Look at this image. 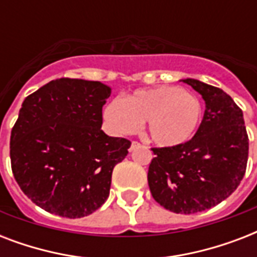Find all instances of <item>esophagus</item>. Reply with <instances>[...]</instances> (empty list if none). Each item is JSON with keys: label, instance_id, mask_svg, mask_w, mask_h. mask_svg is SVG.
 <instances>
[{"label": "esophagus", "instance_id": "obj_1", "mask_svg": "<svg viewBox=\"0 0 257 257\" xmlns=\"http://www.w3.org/2000/svg\"><path fill=\"white\" fill-rule=\"evenodd\" d=\"M139 147H141L140 143H137V141H133L132 145H131V148H129V152H132V151H135V149H137Z\"/></svg>", "mask_w": 257, "mask_h": 257}]
</instances>
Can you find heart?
<instances>
[{"instance_id":"obj_1","label":"heart","mask_w":257,"mask_h":257,"mask_svg":"<svg viewBox=\"0 0 257 257\" xmlns=\"http://www.w3.org/2000/svg\"><path fill=\"white\" fill-rule=\"evenodd\" d=\"M203 116L196 96L175 85L139 89L124 98H114L104 109L108 125L120 135L135 132L147 120L153 144L175 148L195 136Z\"/></svg>"}]
</instances>
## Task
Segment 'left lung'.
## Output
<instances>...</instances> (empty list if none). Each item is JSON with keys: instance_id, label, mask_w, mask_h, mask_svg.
Returning <instances> with one entry per match:
<instances>
[{"instance_id": "left-lung-1", "label": "left lung", "mask_w": 257, "mask_h": 257, "mask_svg": "<svg viewBox=\"0 0 257 257\" xmlns=\"http://www.w3.org/2000/svg\"><path fill=\"white\" fill-rule=\"evenodd\" d=\"M205 101L197 132L175 148H153L148 184L153 199L175 213L215 207L239 187L248 161V135L241 109L231 96L195 78L180 80Z\"/></svg>"}]
</instances>
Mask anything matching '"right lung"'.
<instances>
[{
	"label": "right lung",
	"mask_w": 257,
	"mask_h": 257,
	"mask_svg": "<svg viewBox=\"0 0 257 257\" xmlns=\"http://www.w3.org/2000/svg\"><path fill=\"white\" fill-rule=\"evenodd\" d=\"M112 89L58 78L26 97L10 135V160L21 191L46 212L77 219L98 209L114 165L131 141L101 129Z\"/></svg>",
	"instance_id": "obj_1"
}]
</instances>
